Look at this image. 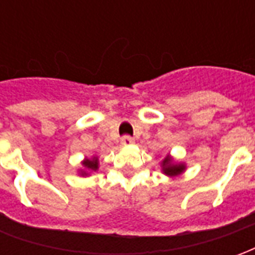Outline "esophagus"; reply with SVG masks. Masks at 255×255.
<instances>
[{
    "mask_svg": "<svg viewBox=\"0 0 255 255\" xmlns=\"http://www.w3.org/2000/svg\"><path fill=\"white\" fill-rule=\"evenodd\" d=\"M122 144L123 146H131V144H133V139L131 136H123Z\"/></svg>",
    "mask_w": 255,
    "mask_h": 255,
    "instance_id": "34e87169",
    "label": "esophagus"
}]
</instances>
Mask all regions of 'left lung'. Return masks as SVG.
<instances>
[{"instance_id": "obj_1", "label": "left lung", "mask_w": 255, "mask_h": 255, "mask_svg": "<svg viewBox=\"0 0 255 255\" xmlns=\"http://www.w3.org/2000/svg\"><path fill=\"white\" fill-rule=\"evenodd\" d=\"M161 168H162V172L168 175V176H177L184 172L186 169V165L184 164H180V162H175L172 160V157L166 155L165 158L161 162Z\"/></svg>"}]
</instances>
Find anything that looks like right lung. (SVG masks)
Segmentation results:
<instances>
[{
    "instance_id": "obj_1",
    "label": "right lung",
    "mask_w": 255,
    "mask_h": 255,
    "mask_svg": "<svg viewBox=\"0 0 255 255\" xmlns=\"http://www.w3.org/2000/svg\"><path fill=\"white\" fill-rule=\"evenodd\" d=\"M84 166V171H80V175L82 176H87L90 172H95L98 169V157H93V158H86V160L82 162Z\"/></svg>"
}]
</instances>
